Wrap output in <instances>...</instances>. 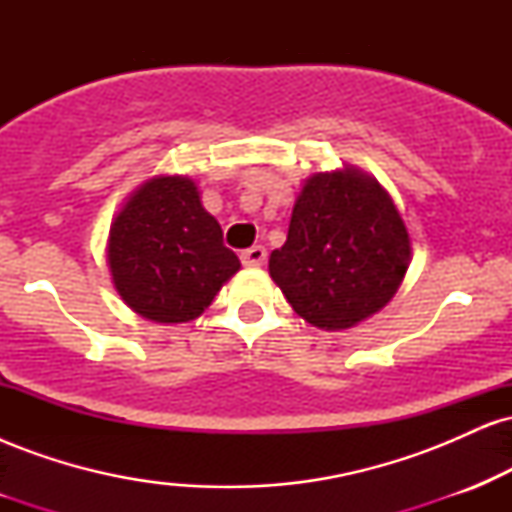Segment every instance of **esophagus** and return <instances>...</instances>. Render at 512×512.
Listing matches in <instances>:
<instances>
[{
	"instance_id": "34e87169",
	"label": "esophagus",
	"mask_w": 512,
	"mask_h": 512,
	"mask_svg": "<svg viewBox=\"0 0 512 512\" xmlns=\"http://www.w3.org/2000/svg\"><path fill=\"white\" fill-rule=\"evenodd\" d=\"M267 260V250L262 248V245H252V248L240 252V262L245 264V267H257V264H262Z\"/></svg>"
}]
</instances>
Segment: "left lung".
<instances>
[{"instance_id":"left-lung-1","label":"left lung","mask_w":512,"mask_h":512,"mask_svg":"<svg viewBox=\"0 0 512 512\" xmlns=\"http://www.w3.org/2000/svg\"><path fill=\"white\" fill-rule=\"evenodd\" d=\"M409 255L407 226L390 195L346 168L305 182L269 274L305 322L346 330L395 296Z\"/></svg>"}]
</instances>
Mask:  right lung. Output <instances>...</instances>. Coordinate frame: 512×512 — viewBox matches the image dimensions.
Instances as JSON below:
<instances>
[{
  "label": "right lung",
  "mask_w": 512,
  "mask_h": 512,
  "mask_svg": "<svg viewBox=\"0 0 512 512\" xmlns=\"http://www.w3.org/2000/svg\"><path fill=\"white\" fill-rule=\"evenodd\" d=\"M108 262L122 301L154 322L195 320L240 269L197 185L178 175L129 197L110 226Z\"/></svg>",
  "instance_id": "right-lung-1"
}]
</instances>
